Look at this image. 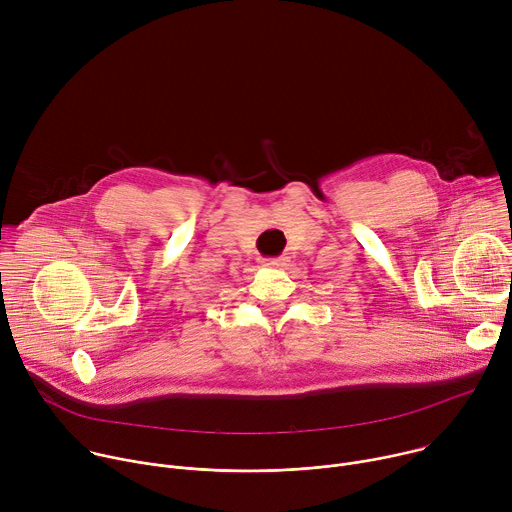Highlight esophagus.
Listing matches in <instances>:
<instances>
[{
	"mask_svg": "<svg viewBox=\"0 0 512 512\" xmlns=\"http://www.w3.org/2000/svg\"><path fill=\"white\" fill-rule=\"evenodd\" d=\"M263 265L271 267V269H279V267H283V259L281 257L279 259H263Z\"/></svg>",
	"mask_w": 512,
	"mask_h": 512,
	"instance_id": "obj_1",
	"label": "esophagus"
}]
</instances>
